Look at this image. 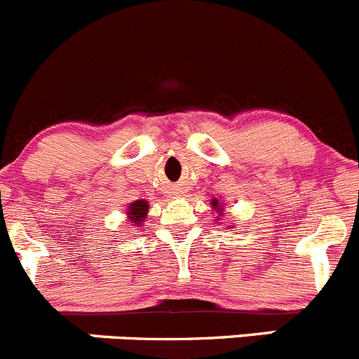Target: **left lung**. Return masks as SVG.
<instances>
[{"mask_svg":"<svg viewBox=\"0 0 359 359\" xmlns=\"http://www.w3.org/2000/svg\"><path fill=\"white\" fill-rule=\"evenodd\" d=\"M216 204H218V202H216V201L212 202V208H218V205H216ZM218 209H219V208H218Z\"/></svg>","mask_w":359,"mask_h":359,"instance_id":"1","label":"left lung"}]
</instances>
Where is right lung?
<instances>
[{
  "instance_id": "add662e5",
  "label": "right lung",
  "mask_w": 359,
  "mask_h": 359,
  "mask_svg": "<svg viewBox=\"0 0 359 359\" xmlns=\"http://www.w3.org/2000/svg\"><path fill=\"white\" fill-rule=\"evenodd\" d=\"M148 212V202L147 201H136L130 204L129 208V218L130 223H141Z\"/></svg>"
}]
</instances>
